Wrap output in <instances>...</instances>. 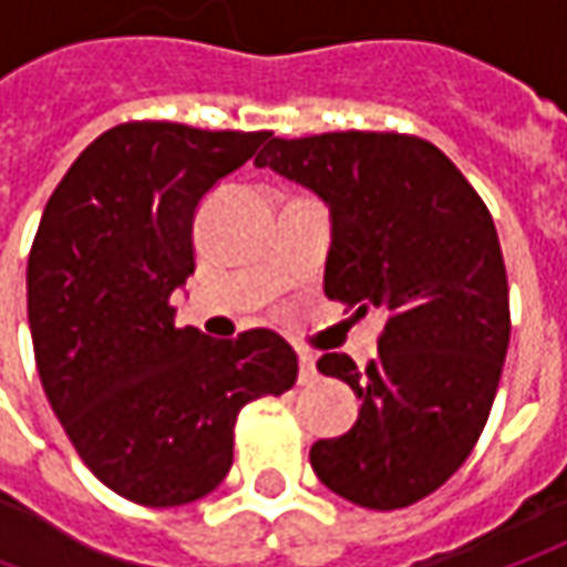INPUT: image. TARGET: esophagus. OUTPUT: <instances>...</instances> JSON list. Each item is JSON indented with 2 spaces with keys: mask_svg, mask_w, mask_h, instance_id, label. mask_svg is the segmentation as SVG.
<instances>
[{
  "mask_svg": "<svg viewBox=\"0 0 567 567\" xmlns=\"http://www.w3.org/2000/svg\"><path fill=\"white\" fill-rule=\"evenodd\" d=\"M298 363H301V382H310L317 377V358L310 351H298Z\"/></svg>",
  "mask_w": 567,
  "mask_h": 567,
  "instance_id": "1",
  "label": "esophagus"
}]
</instances>
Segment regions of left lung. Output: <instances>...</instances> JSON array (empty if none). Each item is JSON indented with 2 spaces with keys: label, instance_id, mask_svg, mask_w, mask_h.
<instances>
[{
  "label": "left lung",
  "instance_id": "8db88e82",
  "mask_svg": "<svg viewBox=\"0 0 567 567\" xmlns=\"http://www.w3.org/2000/svg\"><path fill=\"white\" fill-rule=\"evenodd\" d=\"M257 166L329 206L326 295L385 317L363 370L348 354L317 361L361 411L348 433L313 442L310 464L354 505L408 508L467 461L496 399L512 317L493 216L455 163L411 134L272 137Z\"/></svg>",
  "mask_w": 567,
  "mask_h": 567
}]
</instances>
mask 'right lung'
I'll use <instances>...</instances> for the list:
<instances>
[{
    "instance_id": "1",
    "label": "right lung",
    "mask_w": 567,
    "mask_h": 567,
    "mask_svg": "<svg viewBox=\"0 0 567 567\" xmlns=\"http://www.w3.org/2000/svg\"><path fill=\"white\" fill-rule=\"evenodd\" d=\"M269 131L127 122L90 144L52 190L28 257L37 370L81 461L112 493L172 508L231 467L247 401L282 395L298 354L250 329L209 339L175 326L194 272V216Z\"/></svg>"
}]
</instances>
